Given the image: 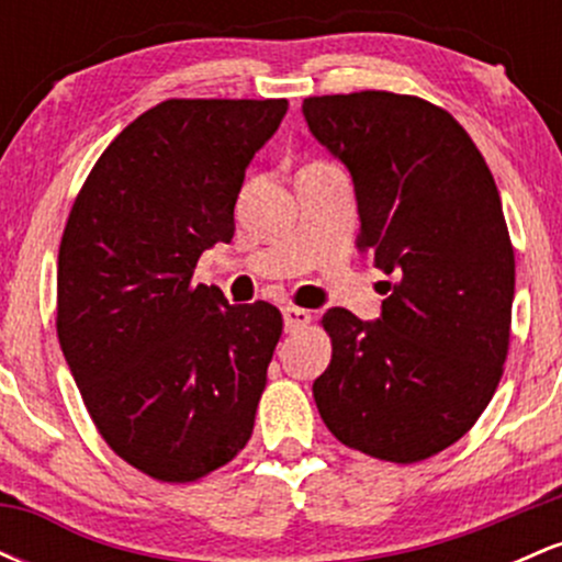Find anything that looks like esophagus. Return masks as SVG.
<instances>
[{"label": "esophagus", "instance_id": "esophagus-1", "mask_svg": "<svg viewBox=\"0 0 562 562\" xmlns=\"http://www.w3.org/2000/svg\"><path fill=\"white\" fill-rule=\"evenodd\" d=\"M282 317H285L288 333H299L308 325V322H312V314H308L306 308H299V306H285L282 308Z\"/></svg>", "mask_w": 562, "mask_h": 562}]
</instances>
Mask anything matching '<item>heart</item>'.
Returning a JSON list of instances; mask_svg holds the SVG:
<instances>
[{
    "label": "heart",
    "mask_w": 562,
    "mask_h": 562,
    "mask_svg": "<svg viewBox=\"0 0 562 562\" xmlns=\"http://www.w3.org/2000/svg\"><path fill=\"white\" fill-rule=\"evenodd\" d=\"M308 166H319V160H314V164H308Z\"/></svg>",
    "instance_id": "b5f03b06"
}]
</instances>
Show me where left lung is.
Returning <instances> with one entry per match:
<instances>
[{
	"mask_svg": "<svg viewBox=\"0 0 562 562\" xmlns=\"http://www.w3.org/2000/svg\"><path fill=\"white\" fill-rule=\"evenodd\" d=\"M303 119L351 171L357 248L393 274L378 322L322 317L333 359L314 402L348 449L428 460L473 428L507 359L515 254L499 190L465 128L420 97H306Z\"/></svg>",
	"mask_w": 562,
	"mask_h": 562,
	"instance_id": "obj_1",
	"label": "left lung"
}]
</instances>
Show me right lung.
Here are the masks:
<instances>
[{
  "instance_id": "obj_1",
  "label": "right lung",
  "mask_w": 562,
  "mask_h": 562,
  "mask_svg": "<svg viewBox=\"0 0 562 562\" xmlns=\"http://www.w3.org/2000/svg\"><path fill=\"white\" fill-rule=\"evenodd\" d=\"M288 100H166L134 119L76 195L57 256V338L121 460L166 483L227 465L254 434L282 335L272 303L192 285L235 235L245 169Z\"/></svg>"
}]
</instances>
